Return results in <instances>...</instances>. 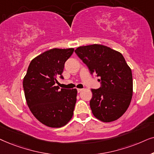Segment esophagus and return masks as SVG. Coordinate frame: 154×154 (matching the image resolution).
Returning <instances> with one entry per match:
<instances>
[{
  "mask_svg": "<svg viewBox=\"0 0 154 154\" xmlns=\"http://www.w3.org/2000/svg\"><path fill=\"white\" fill-rule=\"evenodd\" d=\"M82 89H77V92H78V93H79V92H81L82 91Z\"/></svg>",
  "mask_w": 154,
  "mask_h": 154,
  "instance_id": "1",
  "label": "esophagus"
}]
</instances>
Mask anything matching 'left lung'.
<instances>
[{"label": "left lung", "mask_w": 154, "mask_h": 154, "mask_svg": "<svg viewBox=\"0 0 154 154\" xmlns=\"http://www.w3.org/2000/svg\"><path fill=\"white\" fill-rule=\"evenodd\" d=\"M75 52L90 73L100 78L101 87L91 89L92 113L105 122L120 118L130 106L133 91L132 70L123 56L100 44L78 47Z\"/></svg>", "instance_id": "8db88e82"}]
</instances>
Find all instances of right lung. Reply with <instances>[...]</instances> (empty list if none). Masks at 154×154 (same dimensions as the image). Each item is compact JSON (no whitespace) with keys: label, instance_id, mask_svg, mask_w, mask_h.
<instances>
[{"label":"right lung","instance_id":"obj_1","mask_svg":"<svg viewBox=\"0 0 154 154\" xmlns=\"http://www.w3.org/2000/svg\"><path fill=\"white\" fill-rule=\"evenodd\" d=\"M74 48H53L31 61L23 80L26 103L38 121L51 128H60L71 120L77 101L76 89H61L65 63Z\"/></svg>","mask_w":154,"mask_h":154}]
</instances>
